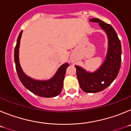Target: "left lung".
<instances>
[{
  "label": "left lung",
  "instance_id": "obj_1",
  "mask_svg": "<svg viewBox=\"0 0 131 131\" xmlns=\"http://www.w3.org/2000/svg\"><path fill=\"white\" fill-rule=\"evenodd\" d=\"M91 22L98 23L108 38V50L106 60L96 71L87 72L78 66L76 73L80 87L87 93H96L104 90L115 79L121 63V45L115 29L111 25L98 18L90 19Z\"/></svg>",
  "mask_w": 131,
  "mask_h": 131
}]
</instances>
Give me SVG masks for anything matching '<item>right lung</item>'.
<instances>
[{"instance_id": "1", "label": "right lung", "mask_w": 131, "mask_h": 131, "mask_svg": "<svg viewBox=\"0 0 131 131\" xmlns=\"http://www.w3.org/2000/svg\"><path fill=\"white\" fill-rule=\"evenodd\" d=\"M23 31H21L17 39L14 49V62L18 77L24 86L36 95L44 98H52L59 95L63 87V82L66 69L69 65L65 63L59 68L54 77L47 81H38L26 75L23 71L19 62V48L20 39Z\"/></svg>"}]
</instances>
